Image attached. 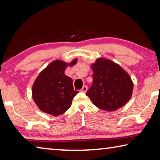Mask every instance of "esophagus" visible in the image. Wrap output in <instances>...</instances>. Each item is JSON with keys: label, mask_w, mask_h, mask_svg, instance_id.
Wrapping results in <instances>:
<instances>
[{"label": "esophagus", "mask_w": 160, "mask_h": 160, "mask_svg": "<svg viewBox=\"0 0 160 160\" xmlns=\"http://www.w3.org/2000/svg\"><path fill=\"white\" fill-rule=\"evenodd\" d=\"M87 90H88V88H87V86H83L82 88L80 90V92H86Z\"/></svg>", "instance_id": "34e87169"}]
</instances>
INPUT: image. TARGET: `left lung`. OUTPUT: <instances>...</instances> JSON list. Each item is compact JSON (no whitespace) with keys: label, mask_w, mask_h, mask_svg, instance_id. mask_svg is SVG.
Masks as SVG:
<instances>
[{"label":"left lung","mask_w":160,"mask_h":160,"mask_svg":"<svg viewBox=\"0 0 160 160\" xmlns=\"http://www.w3.org/2000/svg\"><path fill=\"white\" fill-rule=\"evenodd\" d=\"M93 83L87 92L93 104L106 112H113L131 99L133 83L126 70L112 61L97 58L91 65Z\"/></svg>","instance_id":"8db88e82"}]
</instances>
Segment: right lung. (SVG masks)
<instances>
[{"label": "right lung", "instance_id": "add662e5", "mask_svg": "<svg viewBox=\"0 0 160 160\" xmlns=\"http://www.w3.org/2000/svg\"><path fill=\"white\" fill-rule=\"evenodd\" d=\"M78 58L70 63L56 60L40 72L32 85V98L43 112L54 116L63 114L71 106L78 93L74 90L72 80L65 75L67 66L76 64Z\"/></svg>", "mask_w": 160, "mask_h": 160}]
</instances>
